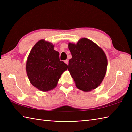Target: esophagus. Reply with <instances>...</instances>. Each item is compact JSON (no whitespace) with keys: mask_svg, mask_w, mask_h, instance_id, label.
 <instances>
[{"mask_svg":"<svg viewBox=\"0 0 132 132\" xmlns=\"http://www.w3.org/2000/svg\"><path fill=\"white\" fill-rule=\"evenodd\" d=\"M64 63L66 64L67 65H68V60H65Z\"/></svg>","mask_w":132,"mask_h":132,"instance_id":"obj_1","label":"esophagus"}]
</instances>
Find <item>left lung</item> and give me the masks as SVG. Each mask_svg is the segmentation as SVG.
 Here are the masks:
<instances>
[{"instance_id":"8db88e82","label":"left lung","mask_w":132,"mask_h":132,"mask_svg":"<svg viewBox=\"0 0 132 132\" xmlns=\"http://www.w3.org/2000/svg\"><path fill=\"white\" fill-rule=\"evenodd\" d=\"M72 58L68 70L78 89L90 91L96 89L103 81L107 71V59L104 51L86 38L77 44L68 43Z\"/></svg>"}]
</instances>
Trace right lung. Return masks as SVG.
Returning <instances> with one entry per match:
<instances>
[{
    "label": "right lung",
    "instance_id": "right-lung-1",
    "mask_svg": "<svg viewBox=\"0 0 132 132\" xmlns=\"http://www.w3.org/2000/svg\"><path fill=\"white\" fill-rule=\"evenodd\" d=\"M53 44L41 39L35 44L27 57L26 70L31 84L40 91H48L57 86L68 65L59 57Z\"/></svg>",
    "mask_w": 132,
    "mask_h": 132
}]
</instances>
